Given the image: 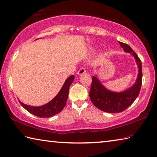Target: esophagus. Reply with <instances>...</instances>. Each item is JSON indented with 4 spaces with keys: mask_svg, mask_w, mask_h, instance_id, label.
Segmentation results:
<instances>
[{
    "mask_svg": "<svg viewBox=\"0 0 157 157\" xmlns=\"http://www.w3.org/2000/svg\"><path fill=\"white\" fill-rule=\"evenodd\" d=\"M85 73H86V69H85L84 67H81L78 71V75H82V74H84Z\"/></svg>",
    "mask_w": 157,
    "mask_h": 157,
    "instance_id": "34e87169",
    "label": "esophagus"
}]
</instances>
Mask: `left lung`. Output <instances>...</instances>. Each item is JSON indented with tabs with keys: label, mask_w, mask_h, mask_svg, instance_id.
<instances>
[{
	"label": "left lung",
	"mask_w": 157,
	"mask_h": 157,
	"mask_svg": "<svg viewBox=\"0 0 157 157\" xmlns=\"http://www.w3.org/2000/svg\"><path fill=\"white\" fill-rule=\"evenodd\" d=\"M119 44L124 51L130 52L134 57L139 66V74L135 84L123 92L116 93L109 91L100 83L97 77L93 76L89 92V97L95 107L105 112L111 113L122 112L128 108L136 99L142 84L141 61L129 46L123 42H119Z\"/></svg>",
	"instance_id": "1"
}]
</instances>
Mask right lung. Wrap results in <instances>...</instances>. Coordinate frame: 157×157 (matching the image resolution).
Instances as JSON below:
<instances>
[{
  "label": "right lung",
  "mask_w": 157,
  "mask_h": 157,
  "mask_svg": "<svg viewBox=\"0 0 157 157\" xmlns=\"http://www.w3.org/2000/svg\"><path fill=\"white\" fill-rule=\"evenodd\" d=\"M74 78H75L74 75H71L67 78L58 94L46 105L40 106V107H32V106L23 104L19 101L20 104L28 112L40 118H50V117L56 115L57 113L62 111L66 105L68 99L69 87L72 84Z\"/></svg>",
  "instance_id": "right-lung-1"
}]
</instances>
